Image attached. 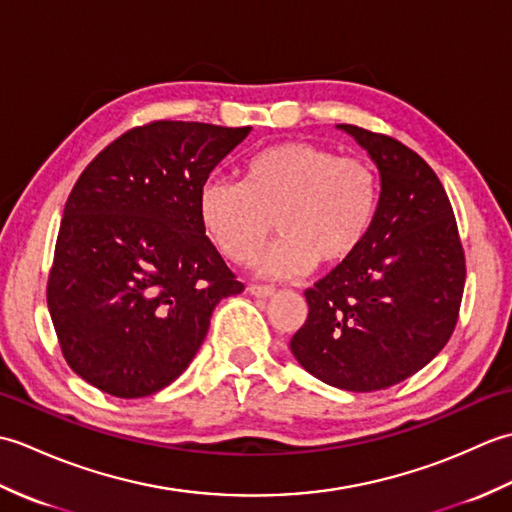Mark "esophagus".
<instances>
[{"mask_svg": "<svg viewBox=\"0 0 512 512\" xmlns=\"http://www.w3.org/2000/svg\"><path fill=\"white\" fill-rule=\"evenodd\" d=\"M248 292H250V295H255V297H262V299H266V297H270V295H275V288H273V286L250 284V286H248Z\"/></svg>", "mask_w": 512, "mask_h": 512, "instance_id": "34e87169", "label": "esophagus"}]
</instances>
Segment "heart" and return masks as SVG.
<instances>
[{"mask_svg": "<svg viewBox=\"0 0 512 512\" xmlns=\"http://www.w3.org/2000/svg\"><path fill=\"white\" fill-rule=\"evenodd\" d=\"M378 209L380 178L372 162L310 140L257 151L239 182L209 180L198 195L206 235L237 266L255 262L275 220L281 237L262 259L273 277L345 264L372 233Z\"/></svg>", "mask_w": 512, "mask_h": 512, "instance_id": "obj_1", "label": "heart"}]
</instances>
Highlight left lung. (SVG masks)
<instances>
[{
    "label": "left lung",
    "mask_w": 512,
    "mask_h": 512,
    "mask_svg": "<svg viewBox=\"0 0 512 512\" xmlns=\"http://www.w3.org/2000/svg\"><path fill=\"white\" fill-rule=\"evenodd\" d=\"M341 129L376 162L380 209L358 253L306 290L290 350L323 383L361 394L416 374L449 343L466 257L436 171L387 134Z\"/></svg>",
    "instance_id": "left-lung-1"
}]
</instances>
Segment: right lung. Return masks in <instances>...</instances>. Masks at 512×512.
Returning a JSON list of instances; mask_svg holds the SVG:
<instances>
[{
    "label": "right lung",
    "mask_w": 512,
    "mask_h": 512,
    "mask_svg": "<svg viewBox=\"0 0 512 512\" xmlns=\"http://www.w3.org/2000/svg\"><path fill=\"white\" fill-rule=\"evenodd\" d=\"M250 127L151 121L127 129L72 187L48 310L76 374L116 398L171 385L211 314L244 284L204 233L198 195Z\"/></svg>",
    "instance_id": "add662e5"
}]
</instances>
